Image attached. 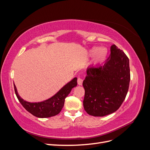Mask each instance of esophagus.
<instances>
[{"instance_id":"1","label":"esophagus","mask_w":150,"mask_h":150,"mask_svg":"<svg viewBox=\"0 0 150 150\" xmlns=\"http://www.w3.org/2000/svg\"><path fill=\"white\" fill-rule=\"evenodd\" d=\"M83 79H81L80 78H78V84L79 85H82L83 84Z\"/></svg>"}]
</instances>
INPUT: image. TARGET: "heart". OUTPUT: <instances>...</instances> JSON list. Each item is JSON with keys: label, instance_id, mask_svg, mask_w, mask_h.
Masks as SVG:
<instances>
[{"label": "heart", "instance_id": "obj_1", "mask_svg": "<svg viewBox=\"0 0 150 150\" xmlns=\"http://www.w3.org/2000/svg\"><path fill=\"white\" fill-rule=\"evenodd\" d=\"M96 52H97L96 56V61L98 62H101L104 61L107 55V50L105 48H101L98 51L96 48L93 49L91 50V54H93L96 53Z\"/></svg>", "mask_w": 150, "mask_h": 150}]
</instances>
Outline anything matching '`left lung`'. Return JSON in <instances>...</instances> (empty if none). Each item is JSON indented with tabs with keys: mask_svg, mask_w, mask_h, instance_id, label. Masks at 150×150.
I'll return each instance as SVG.
<instances>
[{
	"mask_svg": "<svg viewBox=\"0 0 150 150\" xmlns=\"http://www.w3.org/2000/svg\"><path fill=\"white\" fill-rule=\"evenodd\" d=\"M130 81L129 59L113 44L102 65L88 68L83 81V105L88 115L104 116L117 111L128 93Z\"/></svg>",
	"mask_w": 150,
	"mask_h": 150,
	"instance_id": "8db88e82",
	"label": "left lung"
}]
</instances>
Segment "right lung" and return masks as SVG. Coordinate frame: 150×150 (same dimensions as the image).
Masks as SVG:
<instances>
[{
  "mask_svg": "<svg viewBox=\"0 0 150 150\" xmlns=\"http://www.w3.org/2000/svg\"><path fill=\"white\" fill-rule=\"evenodd\" d=\"M76 86L77 78H74L52 98L42 102L29 103L24 101L19 96L13 83L16 96L22 105L32 115L40 118L49 117L58 115L64 106L66 98L69 95L72 89Z\"/></svg>",
  "mask_w": 150,
  "mask_h": 150,
  "instance_id": "add662e5",
  "label": "right lung"
}]
</instances>
